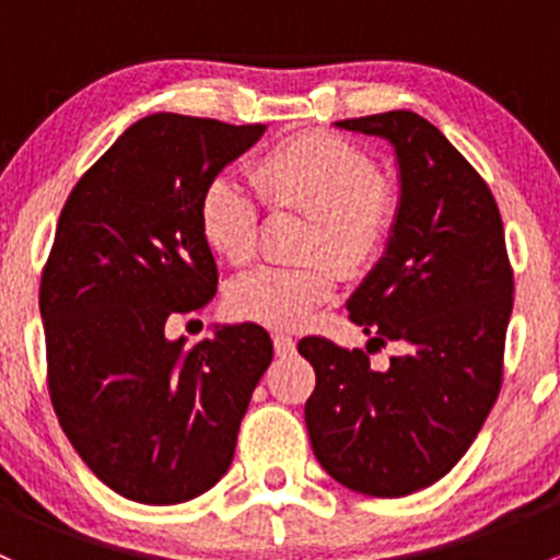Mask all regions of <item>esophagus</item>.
<instances>
[{
    "label": "esophagus",
    "mask_w": 560,
    "mask_h": 560,
    "mask_svg": "<svg viewBox=\"0 0 560 560\" xmlns=\"http://www.w3.org/2000/svg\"><path fill=\"white\" fill-rule=\"evenodd\" d=\"M273 349L279 358H290L295 352V338L287 336V332H273Z\"/></svg>",
    "instance_id": "34e87169"
}]
</instances>
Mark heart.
I'll return each instance as SVG.
<instances>
[{
  "mask_svg": "<svg viewBox=\"0 0 560 560\" xmlns=\"http://www.w3.org/2000/svg\"><path fill=\"white\" fill-rule=\"evenodd\" d=\"M254 180L273 208L308 213L301 265H262L228 290L230 312L268 327H301L332 298L338 261L360 270L385 248L395 191L363 145L332 132H303L270 145L254 162ZM200 233L217 257L244 265L257 252L259 206L233 175H217L200 195ZM327 250L334 258L322 255Z\"/></svg>",
  "mask_w": 560,
  "mask_h": 560,
  "instance_id": "b5f03b06",
  "label": "heart"
}]
</instances>
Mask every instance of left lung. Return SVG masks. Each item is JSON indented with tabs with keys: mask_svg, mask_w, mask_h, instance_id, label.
I'll use <instances>...</instances> for the list:
<instances>
[{
	"mask_svg": "<svg viewBox=\"0 0 560 560\" xmlns=\"http://www.w3.org/2000/svg\"><path fill=\"white\" fill-rule=\"evenodd\" d=\"M385 138L400 197L380 262L347 301L370 343H401L387 372L363 349L308 336L306 428L316 460L343 488L400 499L439 482L471 447L501 389L512 316L504 224L488 184L422 116L389 110L336 121Z\"/></svg>",
	"mask_w": 560,
	"mask_h": 560,
	"instance_id": "8db88e82",
	"label": "left lung"
}]
</instances>
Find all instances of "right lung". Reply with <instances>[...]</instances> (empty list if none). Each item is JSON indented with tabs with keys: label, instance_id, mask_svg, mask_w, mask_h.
I'll list each match as a JSON object with an SVG mask.
<instances>
[{
	"label": "right lung",
	"instance_id": "add662e5",
	"mask_svg": "<svg viewBox=\"0 0 560 560\" xmlns=\"http://www.w3.org/2000/svg\"><path fill=\"white\" fill-rule=\"evenodd\" d=\"M265 124L154 113L83 173L61 208L39 284L50 404L61 431L110 490L184 504L233 463L259 376L273 360L254 322L213 338L165 336L167 316L217 295L200 195Z\"/></svg>",
	"mask_w": 560,
	"mask_h": 560
}]
</instances>
